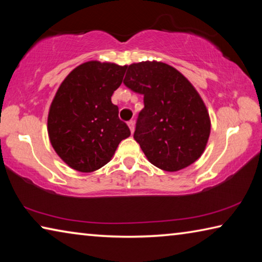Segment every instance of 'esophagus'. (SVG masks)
I'll use <instances>...</instances> for the list:
<instances>
[{"instance_id": "1", "label": "esophagus", "mask_w": 262, "mask_h": 262, "mask_svg": "<svg viewBox=\"0 0 262 262\" xmlns=\"http://www.w3.org/2000/svg\"><path fill=\"white\" fill-rule=\"evenodd\" d=\"M128 127H129V129H130L132 134H133V133H134V130H135V122L133 121V120L128 121Z\"/></svg>"}]
</instances>
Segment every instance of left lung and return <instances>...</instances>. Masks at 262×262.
I'll return each mask as SVG.
<instances>
[{"label":"left lung","mask_w":262,"mask_h":262,"mask_svg":"<svg viewBox=\"0 0 262 262\" xmlns=\"http://www.w3.org/2000/svg\"><path fill=\"white\" fill-rule=\"evenodd\" d=\"M126 69L123 84L144 96L134 139L148 161L167 172L198 161L209 139L210 118L192 83L158 61L133 63Z\"/></svg>","instance_id":"8db88e82"}]
</instances>
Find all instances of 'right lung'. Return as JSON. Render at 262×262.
I'll list each match as a JSON object with an SVG mask.
<instances>
[{
	"instance_id": "right-lung-1",
	"label": "right lung",
	"mask_w": 262,
	"mask_h": 262,
	"mask_svg": "<svg viewBox=\"0 0 262 262\" xmlns=\"http://www.w3.org/2000/svg\"><path fill=\"white\" fill-rule=\"evenodd\" d=\"M126 66L88 61L57 89L47 119L52 147L68 166L94 172L107 164L119 143L130 135L111 100L121 85Z\"/></svg>"
}]
</instances>
